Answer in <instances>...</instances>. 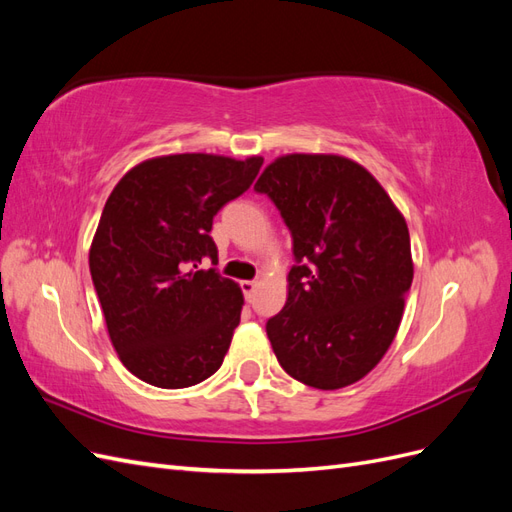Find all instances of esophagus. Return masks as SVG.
I'll return each instance as SVG.
<instances>
[{"label":"esophagus","instance_id":"obj_1","mask_svg":"<svg viewBox=\"0 0 512 512\" xmlns=\"http://www.w3.org/2000/svg\"><path fill=\"white\" fill-rule=\"evenodd\" d=\"M241 290H243V294H245V299H252L254 292H256V282H252V280L241 282Z\"/></svg>","mask_w":512,"mask_h":512}]
</instances>
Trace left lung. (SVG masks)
Here are the masks:
<instances>
[{"label": "left lung", "instance_id": "left-lung-1", "mask_svg": "<svg viewBox=\"0 0 512 512\" xmlns=\"http://www.w3.org/2000/svg\"><path fill=\"white\" fill-rule=\"evenodd\" d=\"M254 190L292 235L288 299L267 322L288 376L322 391L367 376L393 344L412 284L410 232L374 175L348 158L290 153Z\"/></svg>", "mask_w": 512, "mask_h": 512}]
</instances>
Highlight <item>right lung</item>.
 I'll use <instances>...</instances> for the list:
<instances>
[{
    "mask_svg": "<svg viewBox=\"0 0 512 512\" xmlns=\"http://www.w3.org/2000/svg\"><path fill=\"white\" fill-rule=\"evenodd\" d=\"M260 156L177 153L136 164L108 196L89 271L108 337L136 378L185 389L220 369L241 320L239 284L198 269L213 218L254 183Z\"/></svg>",
    "mask_w": 512,
    "mask_h": 512,
    "instance_id": "obj_1",
    "label": "right lung"
}]
</instances>
